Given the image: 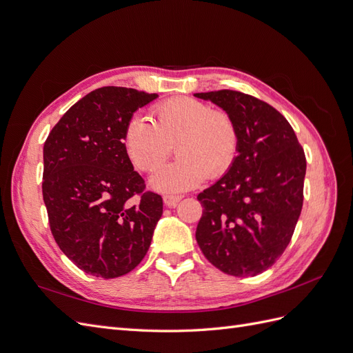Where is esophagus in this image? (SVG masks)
<instances>
[{"label":"esophagus","instance_id":"34e87169","mask_svg":"<svg viewBox=\"0 0 353 353\" xmlns=\"http://www.w3.org/2000/svg\"><path fill=\"white\" fill-rule=\"evenodd\" d=\"M184 199V196H174V194H166L163 196V203L168 208H176L178 203Z\"/></svg>","mask_w":353,"mask_h":353}]
</instances>
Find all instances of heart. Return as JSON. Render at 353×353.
Here are the masks:
<instances>
[{
	"instance_id": "b5f03b06",
	"label": "heart",
	"mask_w": 353,
	"mask_h": 353,
	"mask_svg": "<svg viewBox=\"0 0 353 353\" xmlns=\"http://www.w3.org/2000/svg\"><path fill=\"white\" fill-rule=\"evenodd\" d=\"M150 121L135 114L123 131V147L135 168L153 172L168 159L172 145L175 162L159 169L150 185L160 193H179L209 176L225 174L239 152V128L232 116L205 101L174 97L156 104Z\"/></svg>"
}]
</instances>
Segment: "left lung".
Masks as SVG:
<instances>
[{
    "label": "left lung",
    "instance_id": "obj_1",
    "mask_svg": "<svg viewBox=\"0 0 353 353\" xmlns=\"http://www.w3.org/2000/svg\"><path fill=\"white\" fill-rule=\"evenodd\" d=\"M228 112L239 128L230 169L197 196L196 240L222 272L254 276L274 265L293 236L303 205L306 159L285 117L239 91L196 92Z\"/></svg>",
    "mask_w": 353,
    "mask_h": 353
}]
</instances>
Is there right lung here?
Segmentation results:
<instances>
[{
    "instance_id": "1",
    "label": "right lung",
    "mask_w": 353,
    "mask_h": 353,
    "mask_svg": "<svg viewBox=\"0 0 353 353\" xmlns=\"http://www.w3.org/2000/svg\"><path fill=\"white\" fill-rule=\"evenodd\" d=\"M157 99L103 87L63 114L44 144L42 196L59 248L83 272L116 279L143 261L163 213L123 147L134 113Z\"/></svg>"
}]
</instances>
